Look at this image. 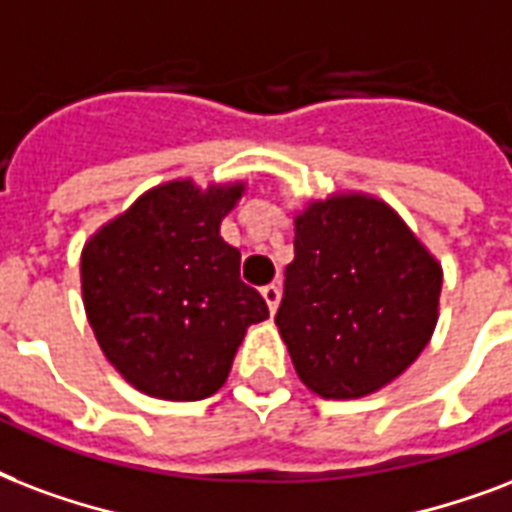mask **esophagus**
I'll return each instance as SVG.
<instances>
[{"instance_id":"34e87169","label":"esophagus","mask_w":512,"mask_h":512,"mask_svg":"<svg viewBox=\"0 0 512 512\" xmlns=\"http://www.w3.org/2000/svg\"><path fill=\"white\" fill-rule=\"evenodd\" d=\"M261 296H264V301H267L269 312H275L277 304H280V288H277L275 283L264 285V288H261Z\"/></svg>"}]
</instances>
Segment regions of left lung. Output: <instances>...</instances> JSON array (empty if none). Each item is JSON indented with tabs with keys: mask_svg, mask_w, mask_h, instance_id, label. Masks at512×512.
I'll use <instances>...</instances> for the list:
<instances>
[{
	"mask_svg": "<svg viewBox=\"0 0 512 512\" xmlns=\"http://www.w3.org/2000/svg\"><path fill=\"white\" fill-rule=\"evenodd\" d=\"M441 267L390 205L363 194L296 216L293 261L275 315L293 368L323 398H363L425 350Z\"/></svg>",
	"mask_w": 512,
	"mask_h": 512,
	"instance_id": "obj_1",
	"label": "left lung"
}]
</instances>
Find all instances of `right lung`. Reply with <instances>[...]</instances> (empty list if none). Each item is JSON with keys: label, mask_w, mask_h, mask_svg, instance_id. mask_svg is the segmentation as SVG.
Masks as SVG:
<instances>
[{"label": "right lung", "mask_w": 512, "mask_h": 512, "mask_svg": "<svg viewBox=\"0 0 512 512\" xmlns=\"http://www.w3.org/2000/svg\"><path fill=\"white\" fill-rule=\"evenodd\" d=\"M243 186H157L106 224L82 251V296L95 339L146 395L202 400L227 382L267 301L240 280V251L221 219Z\"/></svg>", "instance_id": "right-lung-1"}]
</instances>
